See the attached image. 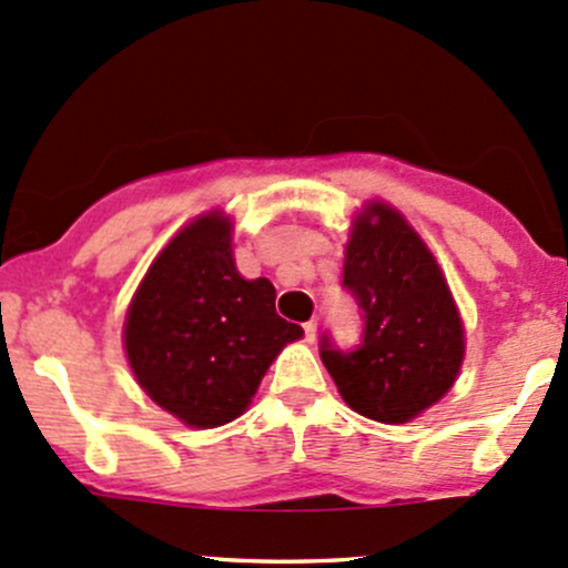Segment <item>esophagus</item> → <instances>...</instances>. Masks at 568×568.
<instances>
[{
    "label": "esophagus",
    "mask_w": 568,
    "mask_h": 568,
    "mask_svg": "<svg viewBox=\"0 0 568 568\" xmlns=\"http://www.w3.org/2000/svg\"><path fill=\"white\" fill-rule=\"evenodd\" d=\"M315 334H317V321L313 317V321L304 323V339L313 342V339H315Z\"/></svg>",
    "instance_id": "esophagus-1"
}]
</instances>
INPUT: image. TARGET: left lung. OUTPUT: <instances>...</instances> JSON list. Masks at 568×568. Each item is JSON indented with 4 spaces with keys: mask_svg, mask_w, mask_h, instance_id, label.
Wrapping results in <instances>:
<instances>
[{
    "mask_svg": "<svg viewBox=\"0 0 568 568\" xmlns=\"http://www.w3.org/2000/svg\"><path fill=\"white\" fill-rule=\"evenodd\" d=\"M364 313L355 351L321 339V361L358 415L407 423L439 402L464 364V323L426 242L390 204L355 215L342 280Z\"/></svg>",
    "mask_w": 568,
    "mask_h": 568,
    "instance_id": "obj_1",
    "label": "left lung"
}]
</instances>
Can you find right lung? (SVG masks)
Wrapping results in <instances>:
<instances>
[{"label":"right lung","instance_id":"obj_1","mask_svg":"<svg viewBox=\"0 0 568 568\" xmlns=\"http://www.w3.org/2000/svg\"><path fill=\"white\" fill-rule=\"evenodd\" d=\"M232 221L199 215L142 277L123 323L136 383L191 428L232 423L302 326L274 313V285L234 266Z\"/></svg>","mask_w":568,"mask_h":568}]
</instances>
